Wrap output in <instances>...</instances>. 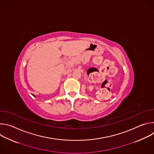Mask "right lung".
Listing matches in <instances>:
<instances>
[{
    "label": "right lung",
    "mask_w": 154,
    "mask_h": 154,
    "mask_svg": "<svg viewBox=\"0 0 154 154\" xmlns=\"http://www.w3.org/2000/svg\"><path fill=\"white\" fill-rule=\"evenodd\" d=\"M32 96H34V97H35V95H34V94H32Z\"/></svg>",
    "instance_id": "1"
}]
</instances>
